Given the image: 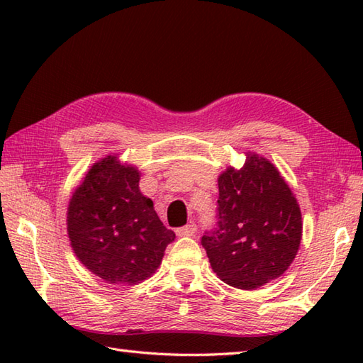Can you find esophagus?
<instances>
[{
    "label": "esophagus",
    "mask_w": 363,
    "mask_h": 363,
    "mask_svg": "<svg viewBox=\"0 0 363 363\" xmlns=\"http://www.w3.org/2000/svg\"><path fill=\"white\" fill-rule=\"evenodd\" d=\"M195 233H196V225H194V223H190V225L179 228L176 230V234L179 237H191Z\"/></svg>",
    "instance_id": "34e87169"
}]
</instances>
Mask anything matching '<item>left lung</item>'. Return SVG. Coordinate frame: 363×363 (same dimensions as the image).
Returning <instances> with one entry per match:
<instances>
[{"label":"left lung","instance_id":"obj_1","mask_svg":"<svg viewBox=\"0 0 363 363\" xmlns=\"http://www.w3.org/2000/svg\"><path fill=\"white\" fill-rule=\"evenodd\" d=\"M242 168L218 176V221L203 235L211 267L223 282L256 290L282 276L295 260L303 218L293 195L272 162L245 152Z\"/></svg>","mask_w":363,"mask_h":363}]
</instances>
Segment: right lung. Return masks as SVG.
Wrapping results in <instances>:
<instances>
[{
    "label": "right lung",
    "mask_w": 363,
    "mask_h": 363,
    "mask_svg": "<svg viewBox=\"0 0 363 363\" xmlns=\"http://www.w3.org/2000/svg\"><path fill=\"white\" fill-rule=\"evenodd\" d=\"M138 182L137 167L109 154L90 167L68 203L67 233L76 257L109 284L148 279L176 237Z\"/></svg>",
    "instance_id": "add662e5"
}]
</instances>
